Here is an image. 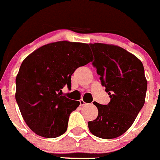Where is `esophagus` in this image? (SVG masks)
Here are the masks:
<instances>
[{"label":"esophagus","mask_w":160,"mask_h":160,"mask_svg":"<svg viewBox=\"0 0 160 160\" xmlns=\"http://www.w3.org/2000/svg\"><path fill=\"white\" fill-rule=\"evenodd\" d=\"M79 102H80V106H85V104H86V102H85L83 99H80Z\"/></svg>","instance_id":"esophagus-1"}]
</instances>
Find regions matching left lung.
I'll use <instances>...</instances> for the list:
<instances>
[{
	"instance_id": "1",
	"label": "left lung",
	"mask_w": 160,
	"mask_h": 160,
	"mask_svg": "<svg viewBox=\"0 0 160 160\" xmlns=\"http://www.w3.org/2000/svg\"><path fill=\"white\" fill-rule=\"evenodd\" d=\"M94 55L93 65L101 83L110 95V102H94L98 116L88 121V129L96 137L118 138L125 133L145 101L147 80L142 61L124 48L106 43H89Z\"/></svg>"
}]
</instances>
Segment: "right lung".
Returning <instances> with one entry per match:
<instances>
[{
	"mask_svg": "<svg viewBox=\"0 0 160 160\" xmlns=\"http://www.w3.org/2000/svg\"><path fill=\"white\" fill-rule=\"evenodd\" d=\"M92 61L88 44L66 40L46 44L25 58L15 79V99L34 133L51 138L67 131L69 116L80 102L61 96V88H72L75 69Z\"/></svg>",
	"mask_w": 160,
	"mask_h": 160,
	"instance_id": "add662e5",
	"label": "right lung"
}]
</instances>
